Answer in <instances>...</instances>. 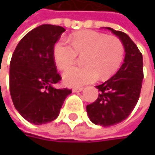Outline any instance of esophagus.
<instances>
[{"instance_id":"1","label":"esophagus","mask_w":155,"mask_h":155,"mask_svg":"<svg viewBox=\"0 0 155 155\" xmlns=\"http://www.w3.org/2000/svg\"><path fill=\"white\" fill-rule=\"evenodd\" d=\"M82 90H83V87H74V88H73L74 92H79V91H81Z\"/></svg>"}]
</instances>
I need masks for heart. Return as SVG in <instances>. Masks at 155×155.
I'll return each mask as SVG.
<instances>
[{"mask_svg":"<svg viewBox=\"0 0 155 155\" xmlns=\"http://www.w3.org/2000/svg\"><path fill=\"white\" fill-rule=\"evenodd\" d=\"M124 53V45L118 38L91 30L74 33L71 43L58 41L53 51L54 63L61 70L73 65L78 54H84V65L72 67L64 74V81L69 86L92 82L99 75L101 79L110 77L119 68Z\"/></svg>","mask_w":155,"mask_h":155,"instance_id":"heart-1","label":"heart"}]
</instances>
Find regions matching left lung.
<instances>
[{"label":"left lung","instance_id":"obj_1","mask_svg":"<svg viewBox=\"0 0 155 155\" xmlns=\"http://www.w3.org/2000/svg\"><path fill=\"white\" fill-rule=\"evenodd\" d=\"M107 28L122 41L126 55L117 74L96 86L99 97L86 107L90 119L102 127L117 125L131 114L138 101L143 78V55L138 47L126 33Z\"/></svg>","mask_w":155,"mask_h":155}]
</instances>
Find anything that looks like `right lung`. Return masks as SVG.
<instances>
[{"mask_svg": "<svg viewBox=\"0 0 155 155\" xmlns=\"http://www.w3.org/2000/svg\"><path fill=\"white\" fill-rule=\"evenodd\" d=\"M65 29L44 24L25 35L16 47L10 64V92L14 107L35 125L54 120L65 98L67 88L53 85L61 81L54 60V47Z\"/></svg>", "mask_w": 155, "mask_h": 155, "instance_id": "obj_1", "label": "right lung"}]
</instances>
